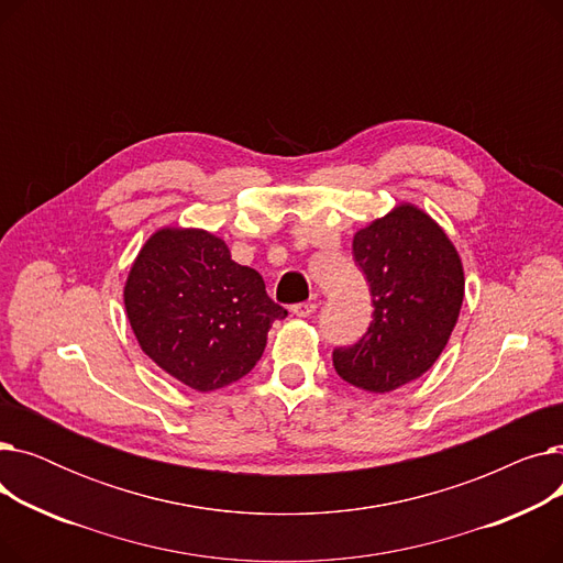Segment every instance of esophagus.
Instances as JSON below:
<instances>
[{
  "label": "esophagus",
  "mask_w": 563,
  "mask_h": 563,
  "mask_svg": "<svg viewBox=\"0 0 563 563\" xmlns=\"http://www.w3.org/2000/svg\"><path fill=\"white\" fill-rule=\"evenodd\" d=\"M314 310H317V303H312V301H306V303H297V306H291V312L297 314V317H310V314H314Z\"/></svg>",
  "instance_id": "1"
}]
</instances>
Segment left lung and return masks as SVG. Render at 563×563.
<instances>
[{
  "label": "left lung",
  "mask_w": 563,
  "mask_h": 563,
  "mask_svg": "<svg viewBox=\"0 0 563 563\" xmlns=\"http://www.w3.org/2000/svg\"><path fill=\"white\" fill-rule=\"evenodd\" d=\"M353 260L372 291L367 333L333 351L335 372L386 395L433 367L459 321L465 278L459 251L420 207L401 202L353 234Z\"/></svg>",
  "instance_id": "obj_1"
}]
</instances>
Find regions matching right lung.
Masks as SVG:
<instances>
[{"label":"right lung","instance_id":"right-lung-1","mask_svg":"<svg viewBox=\"0 0 563 563\" xmlns=\"http://www.w3.org/2000/svg\"><path fill=\"white\" fill-rule=\"evenodd\" d=\"M123 301L145 356L198 393L246 376L272 323L287 317L266 297L262 276L200 228L151 234L128 274Z\"/></svg>","mask_w":563,"mask_h":563}]
</instances>
